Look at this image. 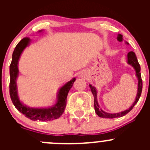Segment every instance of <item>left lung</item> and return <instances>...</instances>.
Here are the masks:
<instances>
[{
    "instance_id": "obj_1",
    "label": "left lung",
    "mask_w": 150,
    "mask_h": 150,
    "mask_svg": "<svg viewBox=\"0 0 150 150\" xmlns=\"http://www.w3.org/2000/svg\"><path fill=\"white\" fill-rule=\"evenodd\" d=\"M117 40L119 42L122 41V35L120 34H118L117 38ZM127 44H128V42H125ZM127 59H128V64H130L134 68L136 71V75H137V78H138V89H137V97H136L135 101H134V104L126 110H124V111L120 112L118 113H108L106 112L103 111L102 109H100L99 107V104H98L97 102V91H96V88L94 87V86H91V85H89V87L91 88V91L93 95V97H94V110L95 112H96V115H97L99 117H104V118H115V117H122V116L125 115L127 113L129 112L131 110L133 109V107L135 106V104L138 102L139 99L141 96V93H142V77H141V67L139 64L138 62V60H137V57H136L135 53L133 52V51H130L129 53L127 55Z\"/></svg>"
}]
</instances>
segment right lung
<instances>
[{
    "instance_id": "1",
    "label": "right lung",
    "mask_w": 150,
    "mask_h": 150,
    "mask_svg": "<svg viewBox=\"0 0 150 150\" xmlns=\"http://www.w3.org/2000/svg\"><path fill=\"white\" fill-rule=\"evenodd\" d=\"M39 32H42L40 30ZM29 38H25L20 40L19 43L15 47L14 51L12 54V61L10 64V84L9 93L11 99L13 102L14 107L21 113L25 115V117H28L32 120H39V121H50L59 118L63 114L66 107L67 97L69 91L72 88V85L75 81V78H72L71 81H68L63 86L60 88L57 93V102L52 107L46 108H33L28 107L19 100L17 93V86L16 79L19 75L18 63L22 51L25 50L30 43Z\"/></svg>"
}]
</instances>
